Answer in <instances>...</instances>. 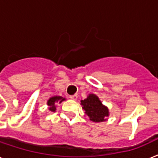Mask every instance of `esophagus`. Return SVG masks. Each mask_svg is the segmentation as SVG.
<instances>
[{"instance_id":"esophagus-1","label":"esophagus","mask_w":158,"mask_h":158,"mask_svg":"<svg viewBox=\"0 0 158 158\" xmlns=\"http://www.w3.org/2000/svg\"><path fill=\"white\" fill-rule=\"evenodd\" d=\"M70 98L72 100H77V98H78V96H77L76 94H75V95H73V96H70Z\"/></svg>"}]
</instances>
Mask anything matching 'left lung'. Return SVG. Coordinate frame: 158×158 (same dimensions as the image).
I'll list each match as a JSON object with an SVG mask.
<instances>
[{
	"label": "left lung",
	"instance_id": "8db88e82",
	"mask_svg": "<svg viewBox=\"0 0 158 158\" xmlns=\"http://www.w3.org/2000/svg\"><path fill=\"white\" fill-rule=\"evenodd\" d=\"M81 104L85 114L93 122H103L109 116V110L100 101L99 98L94 94H90L84 100H82Z\"/></svg>",
	"mask_w": 158,
	"mask_h": 158
}]
</instances>
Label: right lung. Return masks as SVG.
I'll list each match as a JSON object with an SVG mask.
<instances>
[{
	"label": "right lung",
	"mask_w": 158,
	"mask_h": 158,
	"mask_svg": "<svg viewBox=\"0 0 158 158\" xmlns=\"http://www.w3.org/2000/svg\"><path fill=\"white\" fill-rule=\"evenodd\" d=\"M65 98L61 97H52L48 101V106H49V110L52 112H55L56 110V106H55V102L59 101V103H61V101H64Z\"/></svg>",
	"instance_id": "obj_1"
}]
</instances>
